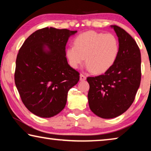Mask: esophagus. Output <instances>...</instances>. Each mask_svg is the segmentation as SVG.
Returning a JSON list of instances; mask_svg holds the SVG:
<instances>
[{"mask_svg":"<svg viewBox=\"0 0 151 151\" xmlns=\"http://www.w3.org/2000/svg\"><path fill=\"white\" fill-rule=\"evenodd\" d=\"M85 79H86V76L83 75V74H81V75H80V80L81 81H85Z\"/></svg>","mask_w":151,"mask_h":151,"instance_id":"1","label":"esophagus"}]
</instances>
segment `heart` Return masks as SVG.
Here are the masks:
<instances>
[{
    "label": "heart",
    "instance_id": "b5f03b06",
    "mask_svg": "<svg viewBox=\"0 0 151 151\" xmlns=\"http://www.w3.org/2000/svg\"><path fill=\"white\" fill-rule=\"evenodd\" d=\"M119 51V42L113 35L87 31L75 38V45L66 49V56L73 68H77L86 58L89 70L102 74L113 66Z\"/></svg>",
    "mask_w": 151,
    "mask_h": 151
}]
</instances>
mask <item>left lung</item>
Masks as SVG:
<instances>
[{
    "label": "left lung",
    "mask_w": 151,
    "mask_h": 151,
    "mask_svg": "<svg viewBox=\"0 0 151 151\" xmlns=\"http://www.w3.org/2000/svg\"><path fill=\"white\" fill-rule=\"evenodd\" d=\"M118 37L115 62L103 75L87 78L91 111L103 119L116 117L134 102L141 81V54L135 40L123 28L111 26Z\"/></svg>",
    "instance_id": "8db88e82"
}]
</instances>
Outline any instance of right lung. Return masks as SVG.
I'll list each match as a JSON object with an SVG mask.
<instances>
[{
	"mask_svg": "<svg viewBox=\"0 0 151 151\" xmlns=\"http://www.w3.org/2000/svg\"><path fill=\"white\" fill-rule=\"evenodd\" d=\"M77 31L44 28L27 38L17 53L15 83L22 102L35 115L49 118L66 104L70 89L79 73L66 57L68 38Z\"/></svg>",
	"mask_w": 151,
	"mask_h": 151,
	"instance_id": "obj_1",
	"label": "right lung"
}]
</instances>
